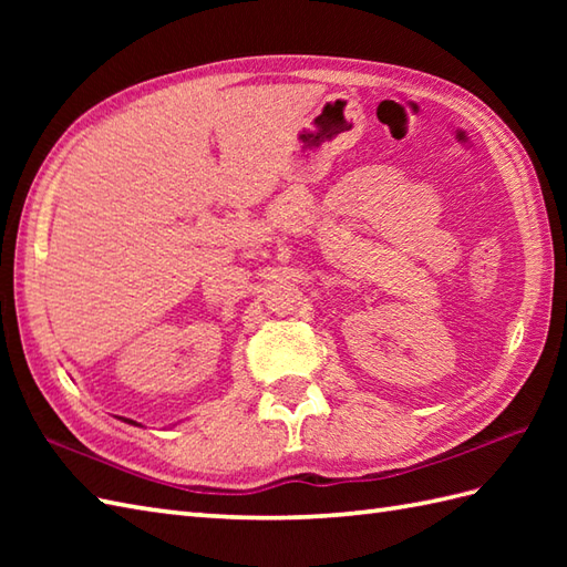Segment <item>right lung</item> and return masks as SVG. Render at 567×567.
<instances>
[{
  "mask_svg": "<svg viewBox=\"0 0 567 567\" xmlns=\"http://www.w3.org/2000/svg\"><path fill=\"white\" fill-rule=\"evenodd\" d=\"M126 421V424H134V426H141V424H136V421L134 419H124Z\"/></svg>",
  "mask_w": 567,
  "mask_h": 567,
  "instance_id": "obj_1",
  "label": "right lung"
}]
</instances>
